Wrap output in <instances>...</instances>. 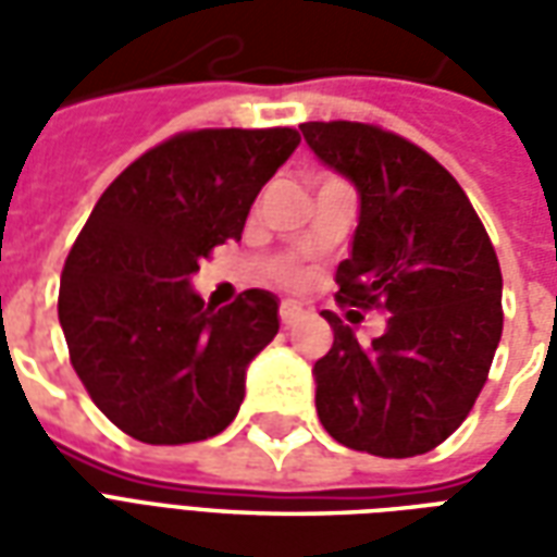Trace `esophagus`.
Returning <instances> with one entry per match:
<instances>
[{"instance_id": "34e87169", "label": "esophagus", "mask_w": 557, "mask_h": 557, "mask_svg": "<svg viewBox=\"0 0 557 557\" xmlns=\"http://www.w3.org/2000/svg\"><path fill=\"white\" fill-rule=\"evenodd\" d=\"M304 319V310L301 307H295V304H280V322H283V325L289 327V325H298V322H301Z\"/></svg>"}]
</instances>
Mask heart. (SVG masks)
Returning <instances> with one entry per match:
<instances>
[{"label":"heart","mask_w":557,"mask_h":557,"mask_svg":"<svg viewBox=\"0 0 557 557\" xmlns=\"http://www.w3.org/2000/svg\"><path fill=\"white\" fill-rule=\"evenodd\" d=\"M280 280H283L286 286H292V289H301V286H307V274L298 271V268H283Z\"/></svg>","instance_id":"heart-1"}]
</instances>
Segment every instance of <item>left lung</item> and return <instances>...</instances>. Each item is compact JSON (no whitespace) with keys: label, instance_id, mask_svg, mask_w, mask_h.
<instances>
[{"label":"left lung","instance_id":"8db88e82","mask_svg":"<svg viewBox=\"0 0 557 557\" xmlns=\"http://www.w3.org/2000/svg\"><path fill=\"white\" fill-rule=\"evenodd\" d=\"M301 134L358 190L337 298L391 313L370 346L322 313L334 343L313 367L319 420L351 450L426 454L486 385L504 325L498 256L466 190L414 143L361 122H304Z\"/></svg>","mask_w":557,"mask_h":557}]
</instances>
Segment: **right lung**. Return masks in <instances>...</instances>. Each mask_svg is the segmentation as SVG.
Here are the masks:
<instances>
[{
  "label": "right lung",
  "instance_id": "1",
  "mask_svg": "<svg viewBox=\"0 0 557 557\" xmlns=\"http://www.w3.org/2000/svg\"><path fill=\"white\" fill-rule=\"evenodd\" d=\"M292 127L190 131L134 160L91 208L67 253L59 325L95 406L131 438L187 444L230 426L247 367L280 331L277 295L214 310L190 280L211 247L238 242Z\"/></svg>",
  "mask_w": 557,
  "mask_h": 557
}]
</instances>
